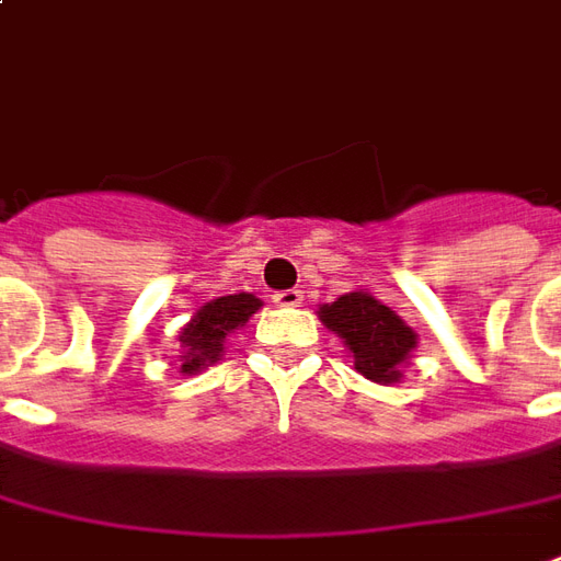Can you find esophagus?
<instances>
[{"instance_id":"esophagus-1","label":"esophagus","mask_w":561,"mask_h":561,"mask_svg":"<svg viewBox=\"0 0 561 561\" xmlns=\"http://www.w3.org/2000/svg\"><path fill=\"white\" fill-rule=\"evenodd\" d=\"M273 304H276V307H300V304H304V291H297V288L276 291L273 294Z\"/></svg>"}]
</instances>
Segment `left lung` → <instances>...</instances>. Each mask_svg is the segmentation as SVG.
<instances>
[{"mask_svg": "<svg viewBox=\"0 0 561 561\" xmlns=\"http://www.w3.org/2000/svg\"><path fill=\"white\" fill-rule=\"evenodd\" d=\"M321 321L343 336L355 358V370L374 382H394L401 362L416 348V334L367 291H352L321 307Z\"/></svg>", "mask_w": 561, "mask_h": 561, "instance_id": "obj_1", "label": "left lung"}]
</instances>
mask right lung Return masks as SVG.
Wrapping results in <instances>:
<instances>
[{"instance_id":"add662e5","label":"right lung","mask_w":561,"mask_h":561,"mask_svg":"<svg viewBox=\"0 0 561 561\" xmlns=\"http://www.w3.org/2000/svg\"><path fill=\"white\" fill-rule=\"evenodd\" d=\"M261 300L254 294H227L213 304L199 307L187 328H182V374H197L199 367L215 364L225 352V336L242 328L252 312H257Z\"/></svg>"}]
</instances>
